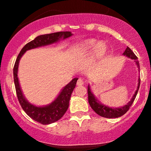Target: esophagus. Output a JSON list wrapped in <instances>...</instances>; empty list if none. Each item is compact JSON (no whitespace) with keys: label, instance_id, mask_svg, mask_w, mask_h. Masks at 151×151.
Segmentation results:
<instances>
[{"label":"esophagus","instance_id":"obj_1","mask_svg":"<svg viewBox=\"0 0 151 151\" xmlns=\"http://www.w3.org/2000/svg\"><path fill=\"white\" fill-rule=\"evenodd\" d=\"M83 84H84V81H83L81 79H80V78H79V79H78V80L77 81V85L81 86Z\"/></svg>","mask_w":151,"mask_h":151}]
</instances>
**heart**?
Masks as SVG:
<instances>
[{"label": "heart", "instance_id": "heart-1", "mask_svg": "<svg viewBox=\"0 0 151 151\" xmlns=\"http://www.w3.org/2000/svg\"><path fill=\"white\" fill-rule=\"evenodd\" d=\"M106 44L104 42H99L93 38L84 40L78 42L73 47V53L75 55H82L89 53L93 50V56L95 58H100L106 52Z\"/></svg>", "mask_w": 151, "mask_h": 151}]
</instances>
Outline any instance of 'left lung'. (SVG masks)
Masks as SVG:
<instances>
[{"mask_svg":"<svg viewBox=\"0 0 151 151\" xmlns=\"http://www.w3.org/2000/svg\"><path fill=\"white\" fill-rule=\"evenodd\" d=\"M123 55L126 56L127 58H131V60H134L136 62V64L138 67V70H140V67H139V62L137 60V57L136 56L134 53L133 52L132 50H131L129 47H127L125 51H124ZM138 86H137V89L135 91L134 94L133 95L132 98L127 103V104H126L124 106L121 107H110L108 106L103 104L100 102L99 100L96 99V96H94L92 91L91 90V87H90L89 84L88 85V100H89V104L90 106L91 107V109L96 112L98 115L101 116L102 117L105 118H109V119H113V118H118L120 117L121 116H123L124 114H125L126 112L128 111L131 106L132 105L133 102L134 101L135 98H136L137 93H138V89H139L140 86V78H138Z\"/></svg>","mask_w":151,"mask_h":151,"instance_id":"left-lung-1","label":"left lung"}]
</instances>
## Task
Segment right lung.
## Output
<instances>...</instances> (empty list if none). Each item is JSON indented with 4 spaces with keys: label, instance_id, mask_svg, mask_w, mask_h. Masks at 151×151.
Instances as JSON below:
<instances>
[{
    "label": "right lung",
    "instance_id": "right-lung-1",
    "mask_svg": "<svg viewBox=\"0 0 151 151\" xmlns=\"http://www.w3.org/2000/svg\"><path fill=\"white\" fill-rule=\"evenodd\" d=\"M72 35L73 34L72 33V32H58L37 36L33 40L30 41L22 47L15 61L14 68H13V77H14L15 90H16L18 101L24 111L31 119L43 125L52 124L63 116L69 107L71 94L75 88L78 78H74L69 84L64 86L52 102L47 105L38 106L30 103L26 99L22 93L18 77L19 62L22 55L27 50L57 43L60 41V40L67 39L72 36Z\"/></svg>",
    "mask_w": 151,
    "mask_h": 151
}]
</instances>
